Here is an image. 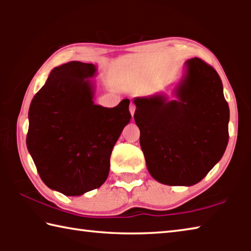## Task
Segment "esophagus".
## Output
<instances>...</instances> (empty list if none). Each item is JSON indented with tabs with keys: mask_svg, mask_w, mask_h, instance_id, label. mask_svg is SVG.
<instances>
[{
	"mask_svg": "<svg viewBox=\"0 0 251 251\" xmlns=\"http://www.w3.org/2000/svg\"><path fill=\"white\" fill-rule=\"evenodd\" d=\"M129 112H130V115L134 116V113H135V106H134V104H130L129 105Z\"/></svg>",
	"mask_w": 251,
	"mask_h": 251,
	"instance_id": "34e87169",
	"label": "esophagus"
}]
</instances>
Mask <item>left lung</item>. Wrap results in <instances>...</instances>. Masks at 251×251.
<instances>
[{
  "label": "left lung",
  "mask_w": 251,
  "mask_h": 251,
  "mask_svg": "<svg viewBox=\"0 0 251 251\" xmlns=\"http://www.w3.org/2000/svg\"><path fill=\"white\" fill-rule=\"evenodd\" d=\"M165 94L135 97L134 120L151 177L169 186H193L222 159L229 135L223 83L198 57L185 63L181 79Z\"/></svg>",
  "instance_id": "8db88e82"
}]
</instances>
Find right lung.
I'll list each match as a JSON object with an SVG mask.
<instances>
[{
    "label": "right lung",
    "mask_w": 251,
    "mask_h": 251,
    "mask_svg": "<svg viewBox=\"0 0 251 251\" xmlns=\"http://www.w3.org/2000/svg\"><path fill=\"white\" fill-rule=\"evenodd\" d=\"M96 66L72 61L50 71L28 109L26 146L44 184L80 196L107 179L113 147L130 122L129 100L94 103Z\"/></svg>",
    "instance_id": "right-lung-1"
}]
</instances>
